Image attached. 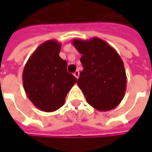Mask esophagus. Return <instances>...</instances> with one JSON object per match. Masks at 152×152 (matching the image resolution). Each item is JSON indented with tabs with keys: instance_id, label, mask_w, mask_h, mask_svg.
I'll use <instances>...</instances> for the list:
<instances>
[{
	"instance_id": "esophagus-1",
	"label": "esophagus",
	"mask_w": 152,
	"mask_h": 152,
	"mask_svg": "<svg viewBox=\"0 0 152 152\" xmlns=\"http://www.w3.org/2000/svg\"><path fill=\"white\" fill-rule=\"evenodd\" d=\"M73 75H74V77L76 78V79H79V72L77 70V71H75L74 73H73Z\"/></svg>"
}]
</instances>
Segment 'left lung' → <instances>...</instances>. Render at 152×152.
<instances>
[{
	"instance_id": "left-lung-1",
	"label": "left lung",
	"mask_w": 152,
	"mask_h": 152,
	"mask_svg": "<svg viewBox=\"0 0 152 152\" xmlns=\"http://www.w3.org/2000/svg\"><path fill=\"white\" fill-rule=\"evenodd\" d=\"M73 46L82 56L83 71L77 85L87 102L98 111L118 107L124 96L127 85L124 61L110 45L94 37L88 40L74 39Z\"/></svg>"
}]
</instances>
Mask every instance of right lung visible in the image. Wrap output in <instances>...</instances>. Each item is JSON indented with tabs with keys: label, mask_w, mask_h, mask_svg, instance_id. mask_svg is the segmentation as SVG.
<instances>
[{
	"label": "right lung",
	"mask_w": 152,
	"mask_h": 152,
	"mask_svg": "<svg viewBox=\"0 0 152 152\" xmlns=\"http://www.w3.org/2000/svg\"><path fill=\"white\" fill-rule=\"evenodd\" d=\"M61 44L50 39L41 44L26 62L23 83L27 96L46 113L62 107L77 79L67 73V61L59 56Z\"/></svg>",
	"instance_id": "1"
}]
</instances>
